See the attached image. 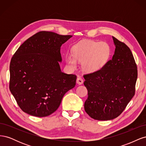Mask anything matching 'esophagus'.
I'll return each instance as SVG.
<instances>
[{
  "label": "esophagus",
  "mask_w": 146,
  "mask_h": 146,
  "mask_svg": "<svg viewBox=\"0 0 146 146\" xmlns=\"http://www.w3.org/2000/svg\"><path fill=\"white\" fill-rule=\"evenodd\" d=\"M83 83V79L81 77H78L77 79V83H78V85H82Z\"/></svg>",
  "instance_id": "esophagus-1"
}]
</instances>
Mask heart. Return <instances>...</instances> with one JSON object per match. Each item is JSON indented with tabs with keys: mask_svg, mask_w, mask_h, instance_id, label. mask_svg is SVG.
<instances>
[{
	"mask_svg": "<svg viewBox=\"0 0 146 146\" xmlns=\"http://www.w3.org/2000/svg\"><path fill=\"white\" fill-rule=\"evenodd\" d=\"M72 54L66 57L69 68L75 69L77 61L82 62V68L86 72L97 71L104 66L111 55V47L105 42L85 39L77 42L72 47Z\"/></svg>",
	"mask_w": 146,
	"mask_h": 146,
	"instance_id": "heart-1",
	"label": "heart"
}]
</instances>
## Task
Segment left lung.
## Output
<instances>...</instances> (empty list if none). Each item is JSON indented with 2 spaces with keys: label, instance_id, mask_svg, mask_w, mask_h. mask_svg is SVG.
I'll use <instances>...</instances> for the list:
<instances>
[{
  "label": "left lung",
  "instance_id": "1",
  "mask_svg": "<svg viewBox=\"0 0 146 146\" xmlns=\"http://www.w3.org/2000/svg\"><path fill=\"white\" fill-rule=\"evenodd\" d=\"M113 39L116 48L112 59L100 69L83 76L88 96L84 107L96 120L118 117L135 93L138 70L133 54L125 43Z\"/></svg>",
  "mask_w": 146,
  "mask_h": 146
}]
</instances>
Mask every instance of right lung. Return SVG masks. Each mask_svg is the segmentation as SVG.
Instances as JSON below:
<instances>
[{
	"label": "right lung",
	"instance_id": "obj_1",
	"mask_svg": "<svg viewBox=\"0 0 146 146\" xmlns=\"http://www.w3.org/2000/svg\"><path fill=\"white\" fill-rule=\"evenodd\" d=\"M72 37L41 31L27 39L10 64V90L17 105L30 115L46 117L58 109L77 76L61 72L60 47Z\"/></svg>",
	"mask_w": 146,
	"mask_h": 146
}]
</instances>
